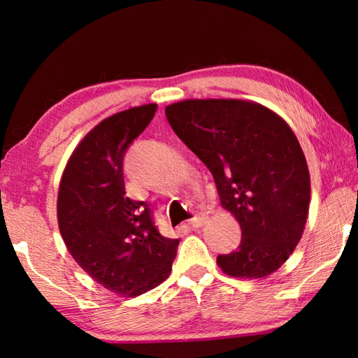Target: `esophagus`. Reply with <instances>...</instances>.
Returning a JSON list of instances; mask_svg holds the SVG:
<instances>
[{
	"mask_svg": "<svg viewBox=\"0 0 358 358\" xmlns=\"http://www.w3.org/2000/svg\"><path fill=\"white\" fill-rule=\"evenodd\" d=\"M205 221H207V216H205L203 213H199V215H196L192 217V220H189V226L191 227H201V226H203L205 224Z\"/></svg>",
	"mask_w": 358,
	"mask_h": 358,
	"instance_id": "1",
	"label": "esophagus"
}]
</instances>
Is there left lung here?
Listing matches in <instances>:
<instances>
[{
	"label": "left lung",
	"mask_w": 358,
	"mask_h": 358,
	"mask_svg": "<svg viewBox=\"0 0 358 358\" xmlns=\"http://www.w3.org/2000/svg\"><path fill=\"white\" fill-rule=\"evenodd\" d=\"M166 117L241 227L237 250L217 256L220 268L248 280L273 273L299 245L310 210V171L294 131L243 99H185L167 106Z\"/></svg>",
	"instance_id": "1"
}]
</instances>
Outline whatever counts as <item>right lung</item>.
<instances>
[{
  "label": "right lung",
  "instance_id": "obj_1",
  "mask_svg": "<svg viewBox=\"0 0 358 358\" xmlns=\"http://www.w3.org/2000/svg\"><path fill=\"white\" fill-rule=\"evenodd\" d=\"M156 108L131 107L102 120L72 151L59 181L57 216L66 248L87 275L121 296L166 281L180 243L162 237L148 203L124 189V153Z\"/></svg>",
  "mask_w": 358,
  "mask_h": 358
}]
</instances>
